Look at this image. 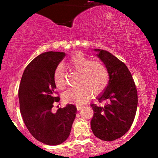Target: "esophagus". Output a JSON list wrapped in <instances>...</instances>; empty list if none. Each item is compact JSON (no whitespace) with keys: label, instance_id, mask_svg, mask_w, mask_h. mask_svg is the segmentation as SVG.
Returning <instances> with one entry per match:
<instances>
[{"label":"esophagus","instance_id":"esophagus-1","mask_svg":"<svg viewBox=\"0 0 158 158\" xmlns=\"http://www.w3.org/2000/svg\"><path fill=\"white\" fill-rule=\"evenodd\" d=\"M81 108H83V106H81V105H77V108L78 110H80Z\"/></svg>","mask_w":158,"mask_h":158}]
</instances>
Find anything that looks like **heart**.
Instances as JSON below:
<instances>
[{
  "instance_id": "heart-1",
  "label": "heart",
  "mask_w": 158,
  "mask_h": 158,
  "mask_svg": "<svg viewBox=\"0 0 158 158\" xmlns=\"http://www.w3.org/2000/svg\"><path fill=\"white\" fill-rule=\"evenodd\" d=\"M70 68L79 72V86L70 88L63 93L64 102L81 104L86 102L90 95H99L105 90L109 82V72L104 63L91 61L80 52L71 56L68 61ZM54 82L58 88L63 89L66 85L62 67L58 66L53 75Z\"/></svg>"
}]
</instances>
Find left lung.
I'll list each match as a JSON object with an SVG mask.
<instances>
[{"mask_svg":"<svg viewBox=\"0 0 158 158\" xmlns=\"http://www.w3.org/2000/svg\"><path fill=\"white\" fill-rule=\"evenodd\" d=\"M97 56L109 72L108 86L99 97L104 106L90 104L94 117L90 127L94 135L102 140L113 141L131 128L137 108V90L131 72L123 61L106 50L96 49Z\"/></svg>","mask_w":158,"mask_h":158,"instance_id":"obj_1","label":"left lung"}]
</instances>
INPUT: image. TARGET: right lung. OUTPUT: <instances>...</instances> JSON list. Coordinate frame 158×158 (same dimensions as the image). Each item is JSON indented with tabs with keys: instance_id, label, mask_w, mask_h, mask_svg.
<instances>
[{
	"instance_id": "obj_1",
	"label": "right lung",
	"mask_w": 158,
	"mask_h": 158,
	"mask_svg": "<svg viewBox=\"0 0 158 158\" xmlns=\"http://www.w3.org/2000/svg\"><path fill=\"white\" fill-rule=\"evenodd\" d=\"M64 56L62 52L40 54L25 68L19 86L20 110L27 129L36 139L50 146L68 139L77 114V107L72 104L52 111L60 100L56 97L54 72Z\"/></svg>"
}]
</instances>
